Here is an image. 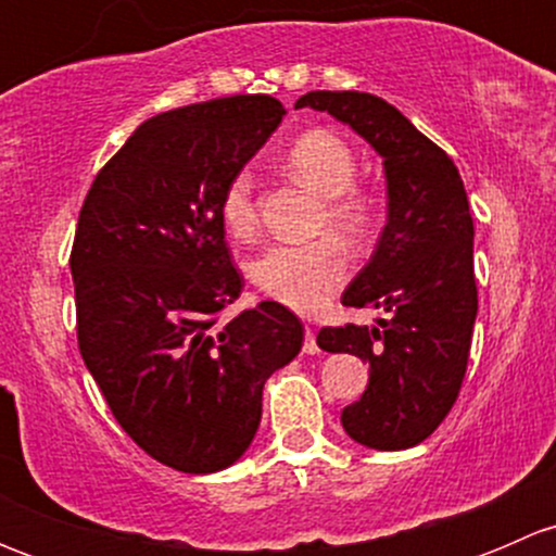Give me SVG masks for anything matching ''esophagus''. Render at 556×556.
<instances>
[{"mask_svg":"<svg viewBox=\"0 0 556 556\" xmlns=\"http://www.w3.org/2000/svg\"><path fill=\"white\" fill-rule=\"evenodd\" d=\"M304 352H306V355H317V352H319L317 333H314L312 328H306V336H304Z\"/></svg>","mask_w":556,"mask_h":556,"instance_id":"1","label":"esophagus"}]
</instances>
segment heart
<instances>
[{"label": "heart", "instance_id": "b5f03b06", "mask_svg": "<svg viewBox=\"0 0 556 556\" xmlns=\"http://www.w3.org/2000/svg\"><path fill=\"white\" fill-rule=\"evenodd\" d=\"M288 169L325 195L323 223L350 239H361L371 226V201L355 188L357 159L333 131L314 128L301 134L285 155ZM220 215L233 237H250L257 228L255 177L239 169L220 195ZM252 282L277 304L301 314L328 306L350 274V252L336 237L312 242H279L252 261Z\"/></svg>", "mask_w": 556, "mask_h": 556}]
</instances>
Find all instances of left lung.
Returning <instances> with one entry per match:
<instances>
[{
    "mask_svg": "<svg viewBox=\"0 0 556 556\" xmlns=\"http://www.w3.org/2000/svg\"><path fill=\"white\" fill-rule=\"evenodd\" d=\"M295 106L346 123L384 161L387 226L341 304L384 309L387 319L323 328L317 344L371 366L361 401L341 412L350 439L408 450L444 422L468 368L479 295L465 185L450 155L374 93L309 91Z\"/></svg>",
    "mask_w": 556,
    "mask_h": 556,
    "instance_id": "left-lung-1",
    "label": "left lung"
}]
</instances>
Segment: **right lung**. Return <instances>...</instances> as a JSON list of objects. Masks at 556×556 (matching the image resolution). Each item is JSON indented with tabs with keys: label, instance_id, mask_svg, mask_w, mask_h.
I'll use <instances>...</instances> for the list:
<instances>
[{
	"label": "right lung",
	"instance_id": "add662e5",
	"mask_svg": "<svg viewBox=\"0 0 556 556\" xmlns=\"http://www.w3.org/2000/svg\"><path fill=\"white\" fill-rule=\"evenodd\" d=\"M266 93L144 121L93 179L72 244L77 344L134 444L182 473L247 452L263 384L304 344L277 301L220 323L244 288L220 195L282 121Z\"/></svg>",
	"mask_w": 556,
	"mask_h": 556
}]
</instances>
